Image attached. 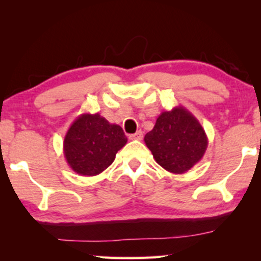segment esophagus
<instances>
[{"instance_id": "obj_1", "label": "esophagus", "mask_w": 261, "mask_h": 261, "mask_svg": "<svg viewBox=\"0 0 261 261\" xmlns=\"http://www.w3.org/2000/svg\"><path fill=\"white\" fill-rule=\"evenodd\" d=\"M129 139H130V140H141V139H142V132L141 130H138L137 133L130 134L129 135Z\"/></svg>"}]
</instances>
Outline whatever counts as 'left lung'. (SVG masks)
Instances as JSON below:
<instances>
[{
	"label": "left lung",
	"instance_id": "left-lung-1",
	"mask_svg": "<svg viewBox=\"0 0 261 261\" xmlns=\"http://www.w3.org/2000/svg\"><path fill=\"white\" fill-rule=\"evenodd\" d=\"M144 140L155 162L176 174L195 166L208 147V137L201 123L183 106L160 114Z\"/></svg>",
	"mask_w": 261,
	"mask_h": 261
}]
</instances>
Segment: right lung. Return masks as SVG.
Masks as SVG:
<instances>
[{
  "instance_id": "add662e5",
  "label": "right lung",
  "mask_w": 261,
  "mask_h": 261,
  "mask_svg": "<svg viewBox=\"0 0 261 261\" xmlns=\"http://www.w3.org/2000/svg\"><path fill=\"white\" fill-rule=\"evenodd\" d=\"M127 144L119 124L109 123L98 113H84L71 124L64 138V156L74 172L92 177L103 172Z\"/></svg>"
}]
</instances>
